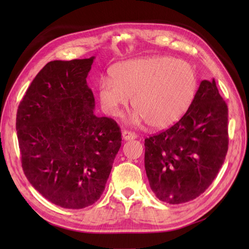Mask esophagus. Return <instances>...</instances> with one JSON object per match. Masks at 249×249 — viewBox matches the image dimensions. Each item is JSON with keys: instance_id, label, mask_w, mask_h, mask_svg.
Wrapping results in <instances>:
<instances>
[{"instance_id": "esophagus-1", "label": "esophagus", "mask_w": 249, "mask_h": 249, "mask_svg": "<svg viewBox=\"0 0 249 249\" xmlns=\"http://www.w3.org/2000/svg\"><path fill=\"white\" fill-rule=\"evenodd\" d=\"M122 137L124 141H129V140H133L137 138V135L135 133H132L130 131H124L122 134Z\"/></svg>"}]
</instances>
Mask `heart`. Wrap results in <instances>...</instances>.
I'll list each match as a JSON object with an SVG mask.
<instances>
[{
    "mask_svg": "<svg viewBox=\"0 0 249 249\" xmlns=\"http://www.w3.org/2000/svg\"><path fill=\"white\" fill-rule=\"evenodd\" d=\"M99 85L103 111L115 117L132 97L133 120L154 129L170 126L189 109L197 88L193 67L168 56L139 58L120 63Z\"/></svg>",
    "mask_w": 249,
    "mask_h": 249,
    "instance_id": "b5f03b06",
    "label": "heart"
}]
</instances>
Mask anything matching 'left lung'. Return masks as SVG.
<instances>
[{"label":"left lung","mask_w":249,"mask_h":249,"mask_svg":"<svg viewBox=\"0 0 249 249\" xmlns=\"http://www.w3.org/2000/svg\"><path fill=\"white\" fill-rule=\"evenodd\" d=\"M150 189L178 205L208 189L228 153V106L216 82L203 80L185 115L169 129L144 140Z\"/></svg>","instance_id":"8db88e82"}]
</instances>
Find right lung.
Masks as SVG:
<instances>
[{
	"label": "right lung",
	"instance_id": "obj_1",
	"mask_svg": "<svg viewBox=\"0 0 249 249\" xmlns=\"http://www.w3.org/2000/svg\"><path fill=\"white\" fill-rule=\"evenodd\" d=\"M94 58L49 62L18 109L25 176L43 197L65 209L86 208L101 197L122 146L117 124L93 112L86 78Z\"/></svg>",
	"mask_w": 249,
	"mask_h": 249
}]
</instances>
